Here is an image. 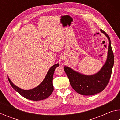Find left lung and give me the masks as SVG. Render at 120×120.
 I'll use <instances>...</instances> for the list:
<instances>
[{
	"mask_svg": "<svg viewBox=\"0 0 120 120\" xmlns=\"http://www.w3.org/2000/svg\"><path fill=\"white\" fill-rule=\"evenodd\" d=\"M109 40V49L106 62L99 71L93 75H85L76 72L68 67L64 66V70L69 80L72 88L82 95H94L105 89L110 79L114 65V54L109 35L102 30Z\"/></svg>",
	"mask_w": 120,
	"mask_h": 120,
	"instance_id": "8db88e82",
	"label": "left lung"
}]
</instances>
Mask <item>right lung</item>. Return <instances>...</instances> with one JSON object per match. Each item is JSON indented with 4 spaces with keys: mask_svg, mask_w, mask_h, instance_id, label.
<instances>
[{
    "mask_svg": "<svg viewBox=\"0 0 120 120\" xmlns=\"http://www.w3.org/2000/svg\"><path fill=\"white\" fill-rule=\"evenodd\" d=\"M59 66V64L52 66L49 70L45 78L41 84L35 88L30 90H24L14 85L8 77L11 87L22 96L32 101H41L48 98L53 91V76L56 68Z\"/></svg>",
    "mask_w": 120,
    "mask_h": 120,
    "instance_id": "right-lung-1",
    "label": "right lung"
}]
</instances>
